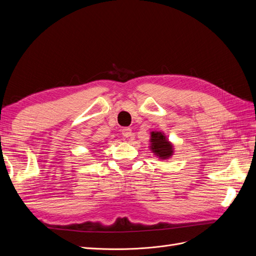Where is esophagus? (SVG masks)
<instances>
[{"label": "esophagus", "mask_w": 256, "mask_h": 256, "mask_svg": "<svg viewBox=\"0 0 256 256\" xmlns=\"http://www.w3.org/2000/svg\"><path fill=\"white\" fill-rule=\"evenodd\" d=\"M122 134L124 138H130L131 134H132V132H131V128L129 127H125L122 129Z\"/></svg>", "instance_id": "1"}]
</instances>
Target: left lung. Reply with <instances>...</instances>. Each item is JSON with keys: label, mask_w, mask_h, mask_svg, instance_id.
Listing matches in <instances>:
<instances>
[{"label": "left lung", "mask_w": 256, "mask_h": 256, "mask_svg": "<svg viewBox=\"0 0 256 256\" xmlns=\"http://www.w3.org/2000/svg\"><path fill=\"white\" fill-rule=\"evenodd\" d=\"M150 150L160 159H168L174 152L172 143L170 142L164 134L160 131H152L150 134Z\"/></svg>", "instance_id": "8db88e82"}]
</instances>
